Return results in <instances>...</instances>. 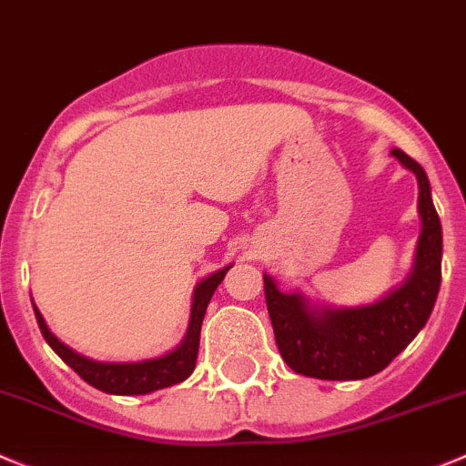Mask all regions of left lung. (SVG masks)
Returning <instances> with one entry per match:
<instances>
[{
    "mask_svg": "<svg viewBox=\"0 0 466 466\" xmlns=\"http://www.w3.org/2000/svg\"><path fill=\"white\" fill-rule=\"evenodd\" d=\"M419 180L420 228L416 265L400 288L359 309L316 311L302 295H286L265 274V302L283 361L295 373L318 380H363L380 373L428 322L441 283V224L423 167L393 148Z\"/></svg>",
    "mask_w": 466,
    "mask_h": 466,
    "instance_id": "obj_1",
    "label": "left lung"
}]
</instances>
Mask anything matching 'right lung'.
Instances as JSON below:
<instances>
[{
	"label": "right lung",
	"mask_w": 466,
	"mask_h": 466,
	"mask_svg": "<svg viewBox=\"0 0 466 466\" xmlns=\"http://www.w3.org/2000/svg\"><path fill=\"white\" fill-rule=\"evenodd\" d=\"M230 268V265H228ZM228 268L219 269V272L210 274L203 279L194 290V304H192V318H189V329L180 348L174 352L164 354L159 359H148V361L139 363H103L93 361V359L82 357V354L73 352L68 345L61 343L50 329H47L46 320H43L41 311L34 307L36 313V322L41 327L43 339L50 343V348L68 363L70 369L88 382L91 387L100 389L105 393H116V396H144V393L157 391V389L174 387V384L183 382L192 375L194 366H197L198 354V339H201V325L203 316H206L208 302H210L212 292L217 290L221 281H224Z\"/></svg>",
	"instance_id": "add662e5"
}]
</instances>
